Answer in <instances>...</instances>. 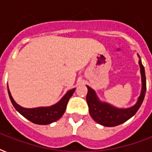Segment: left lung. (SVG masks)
Returning a JSON list of instances; mask_svg holds the SVG:
<instances>
[{
    "label": "left lung",
    "mask_w": 152,
    "mask_h": 152,
    "mask_svg": "<svg viewBox=\"0 0 152 152\" xmlns=\"http://www.w3.org/2000/svg\"><path fill=\"white\" fill-rule=\"evenodd\" d=\"M139 57V65L140 69V75H141L142 88L140 95L138 97L137 102L128 108H118L113 105L102 102L98 97L97 94L95 90L91 88L89 86L88 88V94L86 96V99L89 107V113L93 120L100 125L106 126V127H113L121 124H123L126 121L135 115L137 110L141 106L144 101L145 93H146V76L144 67L143 66L140 57Z\"/></svg>",
    "instance_id": "obj_1"
}]
</instances>
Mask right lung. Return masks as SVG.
<instances>
[{
  "mask_svg": "<svg viewBox=\"0 0 152 152\" xmlns=\"http://www.w3.org/2000/svg\"><path fill=\"white\" fill-rule=\"evenodd\" d=\"M75 91H76V88L68 91L66 94L60 99V101L50 106H39V107H35V108H25V107H22L21 106H20L19 104L15 102V100L13 99L8 86V95H9L11 102L15 110L30 121L37 124V125H42L51 124L56 121L59 120L60 118H61L62 115L65 112L68 102H69V99L72 97V95H73Z\"/></svg>",
  "mask_w": 152,
  "mask_h": 152,
  "instance_id": "add662e5",
  "label": "right lung"
}]
</instances>
